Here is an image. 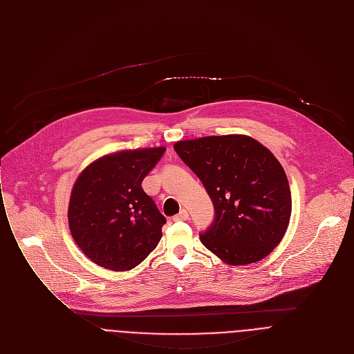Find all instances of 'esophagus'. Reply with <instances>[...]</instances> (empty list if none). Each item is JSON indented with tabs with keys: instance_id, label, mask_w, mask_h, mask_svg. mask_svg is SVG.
<instances>
[{
	"instance_id": "esophagus-1",
	"label": "esophagus",
	"mask_w": 354,
	"mask_h": 354,
	"mask_svg": "<svg viewBox=\"0 0 354 354\" xmlns=\"http://www.w3.org/2000/svg\"><path fill=\"white\" fill-rule=\"evenodd\" d=\"M187 219H188V212H187L185 209H181L180 214H177V215L173 216V221H174V222H181V221H187Z\"/></svg>"
}]
</instances>
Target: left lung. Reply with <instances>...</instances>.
Listing matches in <instances>:
<instances>
[{
	"label": "left lung",
	"instance_id": "obj_1",
	"mask_svg": "<svg viewBox=\"0 0 354 354\" xmlns=\"http://www.w3.org/2000/svg\"><path fill=\"white\" fill-rule=\"evenodd\" d=\"M174 151L214 203L202 244L230 265L266 257L285 236L292 214L289 181L277 159L244 135L181 140Z\"/></svg>",
	"mask_w": 354,
	"mask_h": 354
}]
</instances>
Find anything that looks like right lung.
Listing matches in <instances>:
<instances>
[{
	"label": "right lung",
	"instance_id": "add662e5",
	"mask_svg": "<svg viewBox=\"0 0 354 354\" xmlns=\"http://www.w3.org/2000/svg\"><path fill=\"white\" fill-rule=\"evenodd\" d=\"M165 148L104 156L78 177L68 206L69 230L99 266L128 270L142 262L162 239L166 218L144 191V178Z\"/></svg>",
	"mask_w": 354,
	"mask_h": 354
}]
</instances>
